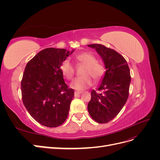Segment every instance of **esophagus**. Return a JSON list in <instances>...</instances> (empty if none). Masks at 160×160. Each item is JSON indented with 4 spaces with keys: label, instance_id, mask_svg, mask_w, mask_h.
<instances>
[{
    "label": "esophagus",
    "instance_id": "34e87169",
    "mask_svg": "<svg viewBox=\"0 0 160 160\" xmlns=\"http://www.w3.org/2000/svg\"><path fill=\"white\" fill-rule=\"evenodd\" d=\"M81 93H82L81 91H75V97H77Z\"/></svg>",
    "mask_w": 160,
    "mask_h": 160
}]
</instances>
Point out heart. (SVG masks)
<instances>
[{"mask_svg":"<svg viewBox=\"0 0 160 160\" xmlns=\"http://www.w3.org/2000/svg\"><path fill=\"white\" fill-rule=\"evenodd\" d=\"M75 60L85 67L82 72L83 76L77 77L71 84V88L75 90H84L93 83L91 77L98 81L104 75L103 66L97 61L95 56L89 52H83L75 56ZM60 70L63 76L71 80L75 74V66L69 59H65L60 65Z\"/></svg>","mask_w":160,"mask_h":160,"instance_id":"b5f03b06","label":"heart"}]
</instances>
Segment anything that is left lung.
I'll return each mask as SVG.
<instances>
[{"instance_id": "1", "label": "left lung", "mask_w": 160, "mask_h": 160, "mask_svg": "<svg viewBox=\"0 0 160 160\" xmlns=\"http://www.w3.org/2000/svg\"><path fill=\"white\" fill-rule=\"evenodd\" d=\"M102 58L106 71L97 93L91 91L88 105L89 115L99 123H106L118 115L126 103L131 82L130 70L125 58L115 50L101 44L88 45Z\"/></svg>"}]
</instances>
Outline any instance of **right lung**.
Masks as SVG:
<instances>
[{"label": "right lung", "instance_id": "right-lung-1", "mask_svg": "<svg viewBox=\"0 0 160 160\" xmlns=\"http://www.w3.org/2000/svg\"><path fill=\"white\" fill-rule=\"evenodd\" d=\"M73 51L47 48L26 65L21 84L22 102L31 117L44 126H59L68 116L74 91L65 83L60 65Z\"/></svg>", "mask_w": 160, "mask_h": 160}]
</instances>
